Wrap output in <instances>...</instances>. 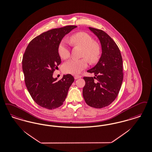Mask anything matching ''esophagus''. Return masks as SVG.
<instances>
[{
    "label": "esophagus",
    "mask_w": 152,
    "mask_h": 152,
    "mask_svg": "<svg viewBox=\"0 0 152 152\" xmlns=\"http://www.w3.org/2000/svg\"><path fill=\"white\" fill-rule=\"evenodd\" d=\"M81 76H80V75H75V76H74V78L75 79H79V78H81Z\"/></svg>",
    "instance_id": "34e87169"
}]
</instances>
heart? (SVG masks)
<instances>
[{"mask_svg":"<svg viewBox=\"0 0 152 152\" xmlns=\"http://www.w3.org/2000/svg\"><path fill=\"white\" fill-rule=\"evenodd\" d=\"M70 41L75 46L82 48V56L86 57L91 63L97 61L101 53V49L97 43L94 42L93 38L85 32H78L70 37ZM58 52L61 59H66L69 56L70 51L66 41H61L58 48ZM88 62L86 58L72 59L66 61L63 65V71L66 73L76 75L88 67Z\"/></svg>","mask_w":152,"mask_h":152,"instance_id":"b5f03b06","label":"heart"}]
</instances>
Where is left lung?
Wrapping results in <instances>:
<instances>
[{
  "label": "left lung",
  "mask_w": 152,
  "mask_h": 152,
  "mask_svg": "<svg viewBox=\"0 0 152 152\" xmlns=\"http://www.w3.org/2000/svg\"><path fill=\"white\" fill-rule=\"evenodd\" d=\"M97 36L102 47V55L97 64L88 72L95 76L84 77L85 85L83 95L89 106L101 109L109 106L117 97L123 79L121 53L114 41L104 31L89 27Z\"/></svg>",
  "instance_id": "1"
}]
</instances>
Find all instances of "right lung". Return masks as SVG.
<instances>
[{"instance_id":"add662e5","label":"right lung","mask_w":152,"mask_h":152,"mask_svg":"<svg viewBox=\"0 0 152 152\" xmlns=\"http://www.w3.org/2000/svg\"><path fill=\"white\" fill-rule=\"evenodd\" d=\"M76 27L68 25L45 31L33 38L25 51L22 61L25 83L33 99L43 108L54 109L61 106L74 81L70 74L58 81L53 75L61 63L58 46Z\"/></svg>"}]
</instances>
